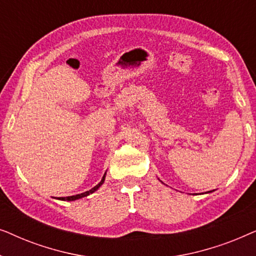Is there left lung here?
Listing matches in <instances>:
<instances>
[{"label":"left lung","instance_id":"left-lung-1","mask_svg":"<svg viewBox=\"0 0 256 256\" xmlns=\"http://www.w3.org/2000/svg\"><path fill=\"white\" fill-rule=\"evenodd\" d=\"M208 192H210V191H208Z\"/></svg>","mask_w":256,"mask_h":256}]
</instances>
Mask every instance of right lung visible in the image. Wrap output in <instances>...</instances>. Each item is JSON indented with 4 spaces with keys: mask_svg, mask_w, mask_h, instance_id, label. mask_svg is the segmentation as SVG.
<instances>
[{
    "mask_svg": "<svg viewBox=\"0 0 256 256\" xmlns=\"http://www.w3.org/2000/svg\"><path fill=\"white\" fill-rule=\"evenodd\" d=\"M104 177H106V172H104V177H102V180H101V182L98 185H96V186H94L93 188H90V191H86V192H84V194H76V196H70V197H60L59 199H60V200H68V202H72V200H76V199H80V198H82V197H87V196H90V194H93V192H96L98 188H99L101 185L104 184Z\"/></svg>",
    "mask_w": 256,
    "mask_h": 256,
    "instance_id": "1",
    "label": "right lung"
}]
</instances>
